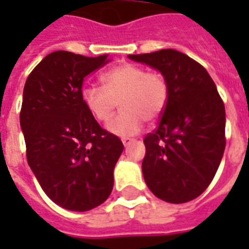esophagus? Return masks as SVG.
I'll list each match as a JSON object with an SVG mask.
<instances>
[{
    "label": "esophagus",
    "instance_id": "esophagus-1",
    "mask_svg": "<svg viewBox=\"0 0 249 249\" xmlns=\"http://www.w3.org/2000/svg\"><path fill=\"white\" fill-rule=\"evenodd\" d=\"M130 141H132V140H130V139H123V144H124V145L126 146V145H128V144H129Z\"/></svg>",
    "mask_w": 249,
    "mask_h": 249
}]
</instances>
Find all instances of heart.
<instances>
[{"instance_id": "heart-1", "label": "heart", "mask_w": 249, "mask_h": 249, "mask_svg": "<svg viewBox=\"0 0 249 249\" xmlns=\"http://www.w3.org/2000/svg\"><path fill=\"white\" fill-rule=\"evenodd\" d=\"M101 80L104 88L85 85L81 97L100 123L109 121L120 103L121 112L107 125L110 133L120 137L135 136L142 129L144 120L155 121L164 113L169 90L161 73L125 62L105 71Z\"/></svg>"}]
</instances>
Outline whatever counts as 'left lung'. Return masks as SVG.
Returning a JSON list of instances; mask_svg holds the SVG:
<instances>
[{
  "label": "left lung",
  "mask_w": 249,
  "mask_h": 249,
  "mask_svg": "<svg viewBox=\"0 0 249 249\" xmlns=\"http://www.w3.org/2000/svg\"><path fill=\"white\" fill-rule=\"evenodd\" d=\"M128 57L157 69L169 90L160 123L144 139V180L167 203L191 201L208 188L224 153V103L205 68L181 52Z\"/></svg>",
  "instance_id": "8db88e82"
}]
</instances>
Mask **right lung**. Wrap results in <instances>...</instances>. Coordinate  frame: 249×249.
Returning <instances> with one entry per match:
<instances>
[{
  "label": "right lung",
  "mask_w": 249,
  "mask_h": 249,
  "mask_svg": "<svg viewBox=\"0 0 249 249\" xmlns=\"http://www.w3.org/2000/svg\"><path fill=\"white\" fill-rule=\"evenodd\" d=\"M108 61V54L53 52L25 82L19 124L28 164L48 197L69 211L85 212L109 197L114 165L124 149L117 136L98 125L81 97L87 76Z\"/></svg>",
  "instance_id": "1"
}]
</instances>
